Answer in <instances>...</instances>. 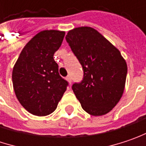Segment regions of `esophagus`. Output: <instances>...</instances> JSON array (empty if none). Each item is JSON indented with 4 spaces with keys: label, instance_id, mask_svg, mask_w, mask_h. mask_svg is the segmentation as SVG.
Here are the masks:
<instances>
[{
    "label": "esophagus",
    "instance_id": "esophagus-1",
    "mask_svg": "<svg viewBox=\"0 0 146 146\" xmlns=\"http://www.w3.org/2000/svg\"><path fill=\"white\" fill-rule=\"evenodd\" d=\"M66 80L69 82V84H70V85L71 84V77H70V76H68L67 77H66Z\"/></svg>",
    "mask_w": 146,
    "mask_h": 146
}]
</instances>
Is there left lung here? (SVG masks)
<instances>
[{
  "mask_svg": "<svg viewBox=\"0 0 146 146\" xmlns=\"http://www.w3.org/2000/svg\"><path fill=\"white\" fill-rule=\"evenodd\" d=\"M84 70V78L72 90L81 107L94 116L109 113L122 97L127 64L120 50L90 26L69 31L66 36Z\"/></svg>",
  "mask_w": 146,
  "mask_h": 146,
  "instance_id": "obj_1",
  "label": "left lung"
}]
</instances>
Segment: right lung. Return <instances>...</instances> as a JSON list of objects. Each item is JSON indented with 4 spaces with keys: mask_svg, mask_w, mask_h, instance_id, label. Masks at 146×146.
Listing matches in <instances>:
<instances>
[{
    "mask_svg": "<svg viewBox=\"0 0 146 146\" xmlns=\"http://www.w3.org/2000/svg\"><path fill=\"white\" fill-rule=\"evenodd\" d=\"M66 32L40 31L22 49L12 70L16 98L31 114H51L66 90L68 83L58 72L54 54L61 46Z\"/></svg>",
    "mask_w": 146,
    "mask_h": 146,
    "instance_id": "obj_1",
    "label": "right lung"
}]
</instances>
